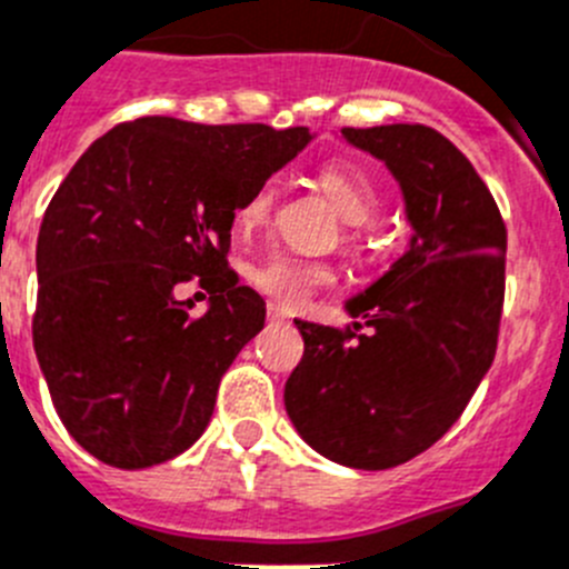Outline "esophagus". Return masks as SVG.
Returning a JSON list of instances; mask_svg holds the SVG:
<instances>
[{"label": "esophagus", "instance_id": "1", "mask_svg": "<svg viewBox=\"0 0 569 569\" xmlns=\"http://www.w3.org/2000/svg\"><path fill=\"white\" fill-rule=\"evenodd\" d=\"M267 320L269 322H278V326H286V322H289V317H286L283 311L278 309V306H269V309H267Z\"/></svg>", "mask_w": 569, "mask_h": 569}]
</instances>
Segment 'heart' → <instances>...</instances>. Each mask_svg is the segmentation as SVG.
Returning <instances> with one entry per match:
<instances>
[{"instance_id": "b5f03b06", "label": "heart", "mask_w": 569, "mask_h": 569, "mask_svg": "<svg viewBox=\"0 0 569 569\" xmlns=\"http://www.w3.org/2000/svg\"><path fill=\"white\" fill-rule=\"evenodd\" d=\"M317 184L348 224H368L376 210H379L376 182L357 162H326L317 171ZM274 196H278V184L272 179L254 188L252 196L238 207V227L254 230V227L263 224L274 207ZM370 241L373 238L362 227H350L342 238V249L350 258H362V254H368ZM249 280H252L260 295H267L269 300H274L283 309H300L315 291L333 283V269L326 267V263L291 258V254H269V258L258 260L249 269Z\"/></svg>"}]
</instances>
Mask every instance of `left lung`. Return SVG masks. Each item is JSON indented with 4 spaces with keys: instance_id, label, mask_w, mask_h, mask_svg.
Masks as SVG:
<instances>
[{
    "instance_id": "8db88e82",
    "label": "left lung",
    "mask_w": 569,
    "mask_h": 569,
    "mask_svg": "<svg viewBox=\"0 0 569 569\" xmlns=\"http://www.w3.org/2000/svg\"><path fill=\"white\" fill-rule=\"evenodd\" d=\"M342 134L385 159L416 236L385 278L348 302L362 322L295 320L306 350L283 398L311 449L379 471L443 438L491 368L508 232L491 190L440 131L396 123Z\"/></svg>"
}]
</instances>
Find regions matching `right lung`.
<instances>
[{"label":"right lung","mask_w":569,"mask_h":569,"mask_svg":"<svg viewBox=\"0 0 569 569\" xmlns=\"http://www.w3.org/2000/svg\"><path fill=\"white\" fill-rule=\"evenodd\" d=\"M311 140L306 126L140 117L94 140L47 204L33 348L67 432L103 463L177 458L267 306L227 267L236 210ZM199 282L211 309L177 301Z\"/></svg>","instance_id":"1"}]
</instances>
